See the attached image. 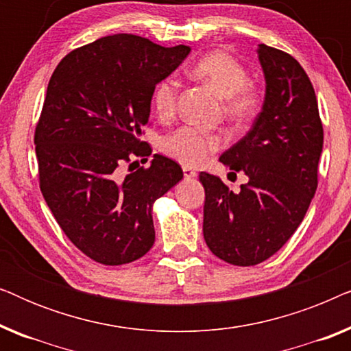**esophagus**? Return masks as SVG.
Returning <instances> with one entry per match:
<instances>
[{
	"label": "esophagus",
	"instance_id": "esophagus-1",
	"mask_svg": "<svg viewBox=\"0 0 351 351\" xmlns=\"http://www.w3.org/2000/svg\"><path fill=\"white\" fill-rule=\"evenodd\" d=\"M182 171H184V177H185V179H195V177L198 176V172H196L195 169H191V167H189V166L182 167Z\"/></svg>",
	"mask_w": 351,
	"mask_h": 351
}]
</instances>
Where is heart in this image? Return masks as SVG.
<instances>
[{
  "instance_id": "heart-1",
  "label": "heart",
  "mask_w": 351,
  "mask_h": 351,
  "mask_svg": "<svg viewBox=\"0 0 351 351\" xmlns=\"http://www.w3.org/2000/svg\"><path fill=\"white\" fill-rule=\"evenodd\" d=\"M215 94L227 100V110L234 119L251 118L257 108V95L247 86L249 73L243 64L225 52H213L196 62L191 70ZM179 81L174 76L161 80L153 89V107L161 119L176 112ZM222 137L206 129L184 126L165 137L161 150L172 160L185 166H199L222 147Z\"/></svg>"
}]
</instances>
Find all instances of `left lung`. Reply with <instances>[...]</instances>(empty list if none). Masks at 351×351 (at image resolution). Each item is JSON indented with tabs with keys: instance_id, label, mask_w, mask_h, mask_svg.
I'll use <instances>...</instances> for the list:
<instances>
[{
	"instance_id": "left-lung-1",
	"label": "left lung",
	"mask_w": 351,
	"mask_h": 351,
	"mask_svg": "<svg viewBox=\"0 0 351 351\" xmlns=\"http://www.w3.org/2000/svg\"><path fill=\"white\" fill-rule=\"evenodd\" d=\"M265 99L241 141L219 161L247 182L232 191L201 172L203 233L210 252L238 267L257 265L285 246L304 220L318 186L323 124L315 89L294 57L258 45Z\"/></svg>"
}]
</instances>
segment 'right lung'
<instances>
[{
  "label": "right lung",
  "instance_id": "right-lung-1",
  "mask_svg": "<svg viewBox=\"0 0 351 351\" xmlns=\"http://www.w3.org/2000/svg\"><path fill=\"white\" fill-rule=\"evenodd\" d=\"M190 54L118 33L66 54L52 73L35 131L40 189L57 223L93 261L123 265L155 243L152 208L182 180L176 161L141 142L155 86ZM147 161V158H145ZM136 169V167H134Z\"/></svg>",
  "mask_w": 351,
  "mask_h": 351
}]
</instances>
